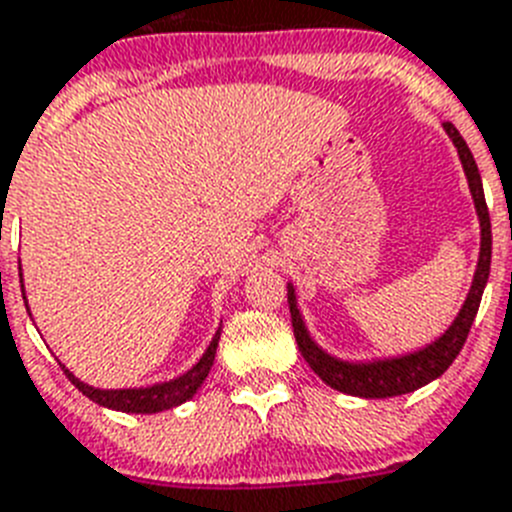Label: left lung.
Listing matches in <instances>:
<instances>
[{
    "mask_svg": "<svg viewBox=\"0 0 512 512\" xmlns=\"http://www.w3.org/2000/svg\"><path fill=\"white\" fill-rule=\"evenodd\" d=\"M443 131L448 133V139L453 141V146L459 151L461 167H464L466 182H469L471 201H474V211H477L479 221V257L464 304H461L459 314L453 317V322L448 324L441 335L430 340L428 345H422V348L407 350V353L399 355H379V358H366V361L340 358V355H332L330 350H324L311 337L304 314L299 309L296 286L288 283V306H291L293 335H296V342H299L304 361L309 363L311 371L317 373L319 379L330 386V389L350 394V397L389 399L399 397V394H410V391H417L420 386L430 384V381L441 379L443 373L448 371V366L453 363V358L464 348L466 335H469L474 317H477L479 301H482L484 286H487V278H490V211H487V203H484L482 175H479L477 162L471 157L469 146H466V141L461 139V133L451 123H443Z\"/></svg>",
    "mask_w": 512,
    "mask_h": 512,
    "instance_id": "1",
    "label": "left lung"
}]
</instances>
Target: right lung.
I'll return each mask as SVG.
<instances>
[{
    "label": "right lung",
    "instance_id": "1",
    "mask_svg": "<svg viewBox=\"0 0 512 512\" xmlns=\"http://www.w3.org/2000/svg\"><path fill=\"white\" fill-rule=\"evenodd\" d=\"M20 283H22V273H20ZM22 299H25V306H28L25 288H22ZM219 337H221V327L216 330V335L211 337L206 353L198 358L195 366H190L188 371L175 376V379L159 381V384H151V386H133V389H97V386L84 384L82 379H77V376H74V373H71L61 361L59 366L64 368L66 379L77 386L84 397L92 399V402L100 404V407H105V410L131 412V415H157V412L180 407V404H185L188 399L195 397V391L201 389L203 381L208 379V371H211L213 358H216V348H219Z\"/></svg>",
    "mask_w": 512,
    "mask_h": 512
}]
</instances>
